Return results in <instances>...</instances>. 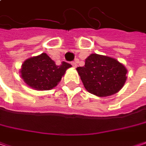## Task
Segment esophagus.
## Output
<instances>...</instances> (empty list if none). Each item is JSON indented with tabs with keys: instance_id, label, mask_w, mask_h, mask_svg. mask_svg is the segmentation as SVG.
<instances>
[{
	"instance_id": "obj_1",
	"label": "esophagus",
	"mask_w": 146,
	"mask_h": 146,
	"mask_svg": "<svg viewBox=\"0 0 146 146\" xmlns=\"http://www.w3.org/2000/svg\"><path fill=\"white\" fill-rule=\"evenodd\" d=\"M71 65H72V66H73L74 68H75V67H76V66H77L76 62H71Z\"/></svg>"
}]
</instances>
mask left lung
<instances>
[{
    "label": "left lung",
    "mask_w": 146,
    "mask_h": 146,
    "mask_svg": "<svg viewBox=\"0 0 146 146\" xmlns=\"http://www.w3.org/2000/svg\"><path fill=\"white\" fill-rule=\"evenodd\" d=\"M84 88L98 97L111 96L117 93L127 80V69L117 59L92 53L84 66L76 68Z\"/></svg>",
    "instance_id": "obj_1"
}]
</instances>
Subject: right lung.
Wrapping results in <instances>:
<instances>
[{
  "instance_id": "add662e5",
  "label": "right lung",
  "mask_w": 146,
  "mask_h": 146,
  "mask_svg": "<svg viewBox=\"0 0 146 146\" xmlns=\"http://www.w3.org/2000/svg\"><path fill=\"white\" fill-rule=\"evenodd\" d=\"M71 67L69 63L62 62L56 65L47 53L32 56L26 59L19 70L24 82L36 90H50L61 81L66 70Z\"/></svg>"
}]
</instances>
